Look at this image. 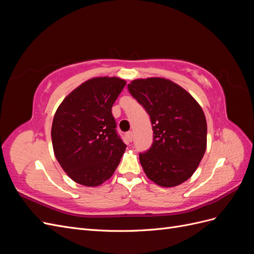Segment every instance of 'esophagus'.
Here are the masks:
<instances>
[{"instance_id":"esophagus-1","label":"esophagus","mask_w":254,"mask_h":254,"mask_svg":"<svg viewBox=\"0 0 254 254\" xmlns=\"http://www.w3.org/2000/svg\"><path fill=\"white\" fill-rule=\"evenodd\" d=\"M126 137H127V140L129 142H132V140H133V132L132 131H128L126 133Z\"/></svg>"}]
</instances>
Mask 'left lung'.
<instances>
[{"label": "left lung", "mask_w": 254, "mask_h": 254, "mask_svg": "<svg viewBox=\"0 0 254 254\" xmlns=\"http://www.w3.org/2000/svg\"><path fill=\"white\" fill-rule=\"evenodd\" d=\"M128 90L150 117L153 142L140 153L148 178L163 188L187 181L206 148V120L196 99L170 79H134Z\"/></svg>", "instance_id": "obj_1"}]
</instances>
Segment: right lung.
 <instances>
[{
    "mask_svg": "<svg viewBox=\"0 0 254 254\" xmlns=\"http://www.w3.org/2000/svg\"><path fill=\"white\" fill-rule=\"evenodd\" d=\"M125 84L119 77L91 78L73 90L54 115V153L81 186L98 187L111 178L126 149L111 112Z\"/></svg>",
    "mask_w": 254,
    "mask_h": 254,
    "instance_id": "1",
    "label": "right lung"
}]
</instances>
